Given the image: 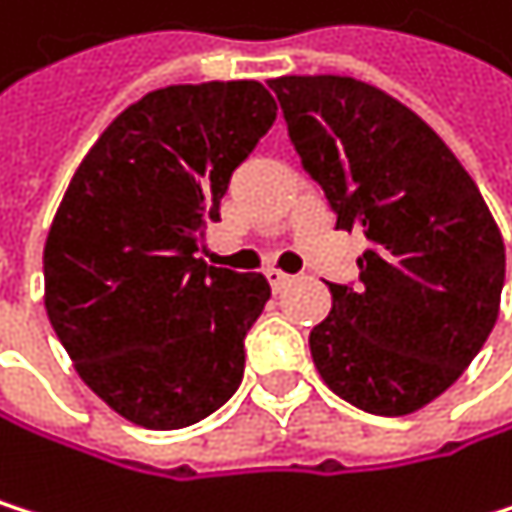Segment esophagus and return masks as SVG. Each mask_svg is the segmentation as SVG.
I'll return each mask as SVG.
<instances>
[{
    "mask_svg": "<svg viewBox=\"0 0 512 512\" xmlns=\"http://www.w3.org/2000/svg\"><path fill=\"white\" fill-rule=\"evenodd\" d=\"M267 279H270L273 291H282V288L291 282V276H288V273H282V270H276V267H273V270H267Z\"/></svg>",
    "mask_w": 512,
    "mask_h": 512,
    "instance_id": "1",
    "label": "esophagus"
}]
</instances>
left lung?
Listing matches in <instances>:
<instances>
[{"label":"left lung","mask_w":512,"mask_h":512,"mask_svg":"<svg viewBox=\"0 0 512 512\" xmlns=\"http://www.w3.org/2000/svg\"><path fill=\"white\" fill-rule=\"evenodd\" d=\"M294 151L340 230H364L358 285L309 349L324 385L373 416L440 397L498 321L504 239L467 169L404 102L343 75L270 81Z\"/></svg>","instance_id":"obj_1"}]
</instances>
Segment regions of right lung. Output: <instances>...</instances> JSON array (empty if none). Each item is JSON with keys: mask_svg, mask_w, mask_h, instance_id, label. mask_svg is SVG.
<instances>
[{"mask_svg": "<svg viewBox=\"0 0 512 512\" xmlns=\"http://www.w3.org/2000/svg\"><path fill=\"white\" fill-rule=\"evenodd\" d=\"M273 121L261 81L151 90L69 181L45 242V309L87 388L133 425L188 428L242 382L270 282L194 251Z\"/></svg>", "mask_w": 512, "mask_h": 512, "instance_id": "add662e5", "label": "right lung"}]
</instances>
